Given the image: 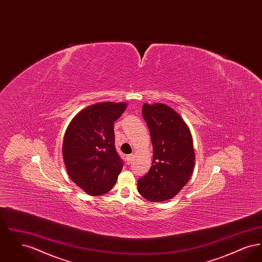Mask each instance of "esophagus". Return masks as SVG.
I'll return each mask as SVG.
<instances>
[{"mask_svg": "<svg viewBox=\"0 0 262 262\" xmlns=\"http://www.w3.org/2000/svg\"><path fill=\"white\" fill-rule=\"evenodd\" d=\"M133 159H134V154H129V155L126 156V161H127L128 164L133 162Z\"/></svg>", "mask_w": 262, "mask_h": 262, "instance_id": "esophagus-1", "label": "esophagus"}]
</instances>
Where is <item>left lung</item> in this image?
<instances>
[{
	"label": "left lung",
	"mask_w": 262,
	"mask_h": 262,
	"mask_svg": "<svg viewBox=\"0 0 262 262\" xmlns=\"http://www.w3.org/2000/svg\"><path fill=\"white\" fill-rule=\"evenodd\" d=\"M142 116L149 128L153 161L149 172L137 181L145 200L173 199L191 178L195 154L191 133L181 115L162 103L143 104Z\"/></svg>",
	"instance_id": "1"
}]
</instances>
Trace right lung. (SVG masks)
<instances>
[{
  "label": "right lung",
  "instance_id": "right-lung-1",
  "mask_svg": "<svg viewBox=\"0 0 262 262\" xmlns=\"http://www.w3.org/2000/svg\"><path fill=\"white\" fill-rule=\"evenodd\" d=\"M127 107L125 102H99L77 113L62 141V158L71 180L89 195L111 190L123 169L115 148L114 122Z\"/></svg>",
  "mask_w": 262,
  "mask_h": 262
}]
</instances>
